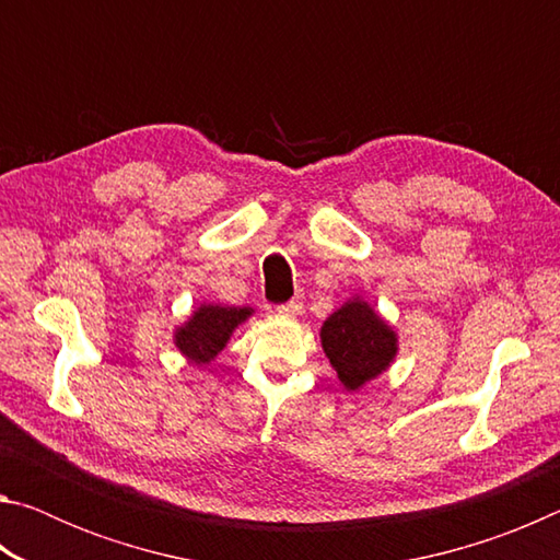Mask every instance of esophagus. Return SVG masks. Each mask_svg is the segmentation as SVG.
Listing matches in <instances>:
<instances>
[{
    "mask_svg": "<svg viewBox=\"0 0 560 560\" xmlns=\"http://www.w3.org/2000/svg\"><path fill=\"white\" fill-rule=\"evenodd\" d=\"M277 314H281V316H296V314H301V301L299 299H291L287 303H281V306H277Z\"/></svg>",
    "mask_w": 560,
    "mask_h": 560,
    "instance_id": "1",
    "label": "esophagus"
}]
</instances>
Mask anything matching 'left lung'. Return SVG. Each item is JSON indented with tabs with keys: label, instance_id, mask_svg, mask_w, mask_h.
I'll return each mask as SVG.
<instances>
[{
	"label": "left lung",
	"instance_id": "1",
	"mask_svg": "<svg viewBox=\"0 0 560 560\" xmlns=\"http://www.w3.org/2000/svg\"><path fill=\"white\" fill-rule=\"evenodd\" d=\"M320 343L348 390L381 375L395 358L397 338L365 301H348L320 328Z\"/></svg>",
	"mask_w": 560,
	"mask_h": 560
}]
</instances>
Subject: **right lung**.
Returning <instances> with one entry per match:
<instances>
[{
    "label": "right lung",
    "instance_id": "add662e5",
    "mask_svg": "<svg viewBox=\"0 0 560 560\" xmlns=\"http://www.w3.org/2000/svg\"><path fill=\"white\" fill-rule=\"evenodd\" d=\"M252 308H222V306H200L195 316L177 330L175 343L183 353L195 360L197 365L210 363L220 353L232 330L246 320Z\"/></svg>",
    "mask_w": 560,
    "mask_h": 560
}]
</instances>
